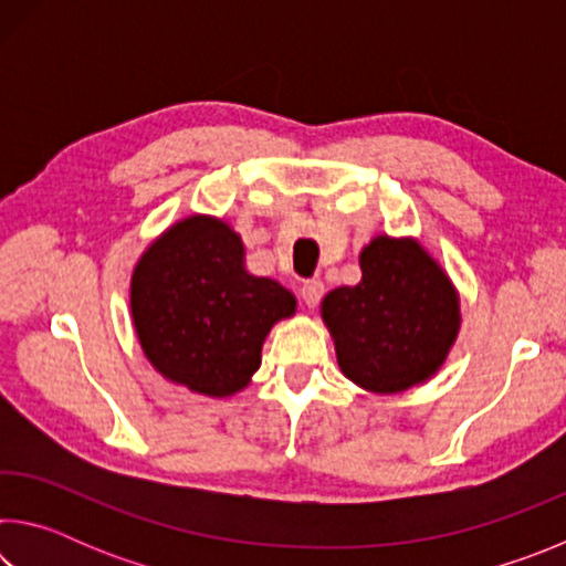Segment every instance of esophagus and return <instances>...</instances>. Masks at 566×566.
<instances>
[{
  "label": "esophagus",
  "instance_id": "obj_1",
  "mask_svg": "<svg viewBox=\"0 0 566 566\" xmlns=\"http://www.w3.org/2000/svg\"><path fill=\"white\" fill-rule=\"evenodd\" d=\"M322 294H324V284H322L319 280H310V282H304V284H302V290H300L302 302H304L306 306H310V310H314V306L319 304Z\"/></svg>",
  "mask_w": 566,
  "mask_h": 566
}]
</instances>
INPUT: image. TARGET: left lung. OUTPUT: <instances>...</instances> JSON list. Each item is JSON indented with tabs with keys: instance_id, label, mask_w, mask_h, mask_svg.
<instances>
[{
	"instance_id": "left-lung-1",
	"label": "left lung",
	"mask_w": 566,
	"mask_h": 566,
	"mask_svg": "<svg viewBox=\"0 0 566 566\" xmlns=\"http://www.w3.org/2000/svg\"><path fill=\"white\" fill-rule=\"evenodd\" d=\"M359 266L357 286H337L322 300L342 375L375 395L424 385L457 342V286L411 237H375Z\"/></svg>"
}]
</instances>
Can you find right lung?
I'll use <instances>...</instances> for the list:
<instances>
[{
  "label": "right lung",
  "instance_id": "1",
  "mask_svg": "<svg viewBox=\"0 0 566 566\" xmlns=\"http://www.w3.org/2000/svg\"><path fill=\"white\" fill-rule=\"evenodd\" d=\"M132 324L161 377L205 397L242 391L262 364V344L296 300L244 266V244L224 219L191 214L139 256L129 286Z\"/></svg>",
  "mask_w": 566,
  "mask_h": 566
}]
</instances>
